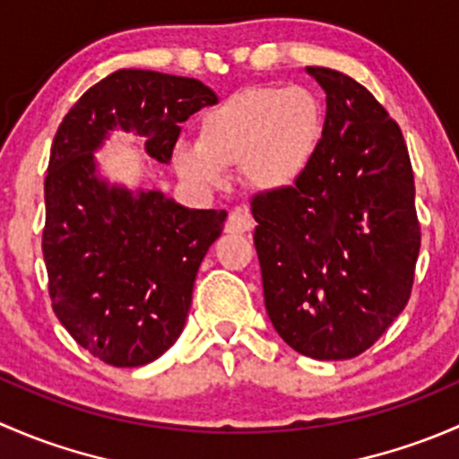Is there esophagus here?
<instances>
[{
    "mask_svg": "<svg viewBox=\"0 0 459 459\" xmlns=\"http://www.w3.org/2000/svg\"><path fill=\"white\" fill-rule=\"evenodd\" d=\"M253 229V217L248 208L238 206L230 211L229 221H226V233H248Z\"/></svg>",
    "mask_w": 459,
    "mask_h": 459,
    "instance_id": "esophagus-1",
    "label": "esophagus"
}]
</instances>
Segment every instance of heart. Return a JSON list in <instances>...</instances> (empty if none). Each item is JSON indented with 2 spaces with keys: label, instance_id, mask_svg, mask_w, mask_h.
Instances as JSON below:
<instances>
[{
  "label": "heart",
  "instance_id": "heart-1",
  "mask_svg": "<svg viewBox=\"0 0 459 459\" xmlns=\"http://www.w3.org/2000/svg\"><path fill=\"white\" fill-rule=\"evenodd\" d=\"M324 133L322 101L304 86H251L206 110L200 142L179 143L175 161L200 186L221 184L226 166H244L248 182L280 191L304 175Z\"/></svg>",
  "mask_w": 459,
  "mask_h": 459
}]
</instances>
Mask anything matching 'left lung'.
<instances>
[{
  "label": "left lung",
  "instance_id": "8db88e82",
  "mask_svg": "<svg viewBox=\"0 0 459 459\" xmlns=\"http://www.w3.org/2000/svg\"><path fill=\"white\" fill-rule=\"evenodd\" d=\"M308 73L326 92L311 166L251 200L264 304L281 340L313 359L371 349L409 304L422 244L409 148L353 77Z\"/></svg>",
  "mask_w": 459,
  "mask_h": 459
}]
</instances>
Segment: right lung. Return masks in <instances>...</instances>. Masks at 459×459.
<instances>
[{"mask_svg": "<svg viewBox=\"0 0 459 459\" xmlns=\"http://www.w3.org/2000/svg\"><path fill=\"white\" fill-rule=\"evenodd\" d=\"M212 104L215 92L200 80L122 68L88 88L55 133L41 233L48 295L73 340L110 367H143L178 342L226 211L110 188L95 175L92 151L122 128L169 164L179 124Z\"/></svg>", "mask_w": 459, "mask_h": 459, "instance_id": "right-lung-1", "label": "right lung"}]
</instances>
